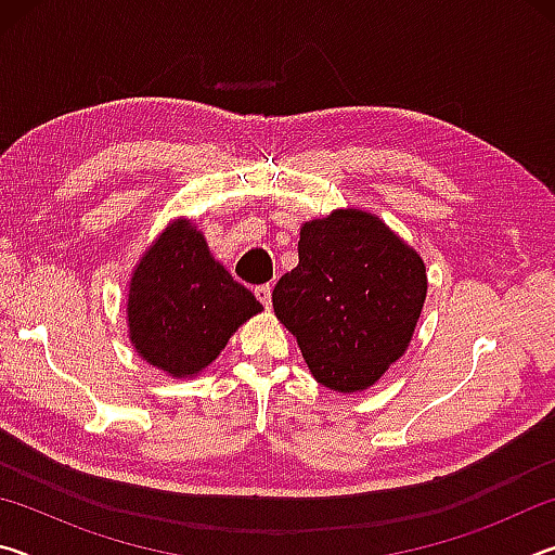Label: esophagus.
<instances>
[{"label": "esophagus", "mask_w": 555, "mask_h": 555, "mask_svg": "<svg viewBox=\"0 0 555 555\" xmlns=\"http://www.w3.org/2000/svg\"><path fill=\"white\" fill-rule=\"evenodd\" d=\"M255 296L259 298V304L264 308H271V286L264 284V286H257L255 288Z\"/></svg>", "instance_id": "obj_1"}]
</instances>
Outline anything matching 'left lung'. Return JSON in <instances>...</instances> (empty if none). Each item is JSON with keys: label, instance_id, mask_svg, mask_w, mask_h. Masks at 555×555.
I'll use <instances>...</instances> for the list:
<instances>
[{"label": "left lung", "instance_id": "obj_1", "mask_svg": "<svg viewBox=\"0 0 555 555\" xmlns=\"http://www.w3.org/2000/svg\"><path fill=\"white\" fill-rule=\"evenodd\" d=\"M426 288L424 259L377 215L335 210L300 228L298 267L271 300L313 377L350 393L406 352Z\"/></svg>", "mask_w": 555, "mask_h": 555}]
</instances>
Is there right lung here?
<instances>
[{"label": "right lung", "mask_w": 555, "mask_h": 555, "mask_svg": "<svg viewBox=\"0 0 555 555\" xmlns=\"http://www.w3.org/2000/svg\"><path fill=\"white\" fill-rule=\"evenodd\" d=\"M259 311L255 294L212 259L203 232L191 220H176L131 274L129 340L171 377H195Z\"/></svg>", "instance_id": "right-lung-1"}]
</instances>
